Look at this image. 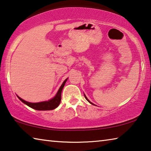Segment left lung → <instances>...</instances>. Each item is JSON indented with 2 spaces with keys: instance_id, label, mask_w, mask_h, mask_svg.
<instances>
[{
  "instance_id": "1",
  "label": "left lung",
  "mask_w": 151,
  "mask_h": 151,
  "mask_svg": "<svg viewBox=\"0 0 151 151\" xmlns=\"http://www.w3.org/2000/svg\"><path fill=\"white\" fill-rule=\"evenodd\" d=\"M85 95V99H87V101H88V102H89L91 104H92V105H94V104H92V103H91V101H89V100H88V99H87V97H86V96H85V95Z\"/></svg>"
}]
</instances>
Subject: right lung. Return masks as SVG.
Segmentation results:
<instances>
[{
	"instance_id": "1",
	"label": "right lung",
	"mask_w": 151,
	"mask_h": 151,
	"mask_svg": "<svg viewBox=\"0 0 151 151\" xmlns=\"http://www.w3.org/2000/svg\"><path fill=\"white\" fill-rule=\"evenodd\" d=\"M67 79H68V78H66V79L64 81L63 84H62L60 87L59 88V90L58 91V92H57L56 95H55V97L50 100H48V101L39 102V103H30V102L25 101V100L21 99V98L19 96H17V97L21 100V101L24 103V104L34 109L40 110V111L54 109L59 106L60 103L61 93H62V91L63 89V87H64V85H65Z\"/></svg>"
}]
</instances>
